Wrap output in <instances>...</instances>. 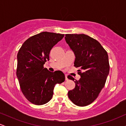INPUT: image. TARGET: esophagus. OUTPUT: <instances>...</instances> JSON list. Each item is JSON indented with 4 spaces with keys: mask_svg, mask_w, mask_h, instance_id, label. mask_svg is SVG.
<instances>
[{
    "mask_svg": "<svg viewBox=\"0 0 126 126\" xmlns=\"http://www.w3.org/2000/svg\"><path fill=\"white\" fill-rule=\"evenodd\" d=\"M65 79H66V80H68V78H67V75H65Z\"/></svg>",
    "mask_w": 126,
    "mask_h": 126,
    "instance_id": "obj_1",
    "label": "esophagus"
}]
</instances>
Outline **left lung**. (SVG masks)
<instances>
[{
    "mask_svg": "<svg viewBox=\"0 0 126 126\" xmlns=\"http://www.w3.org/2000/svg\"><path fill=\"white\" fill-rule=\"evenodd\" d=\"M65 35L66 42L75 54V67L81 69L78 70L80 78L75 80V87L68 92V96L75 105L86 106L97 98L104 87L110 71L107 52L99 42L87 35ZM67 78L75 80L70 75Z\"/></svg>",
    "mask_w": 126,
    "mask_h": 126,
    "instance_id": "left-lung-1",
    "label": "left lung"
}]
</instances>
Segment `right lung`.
Returning a JSON list of instances; mask_svg holds the SVG:
<instances>
[{
    "label": "right lung",
    "mask_w": 126,
    "mask_h": 126,
    "mask_svg": "<svg viewBox=\"0 0 126 126\" xmlns=\"http://www.w3.org/2000/svg\"><path fill=\"white\" fill-rule=\"evenodd\" d=\"M64 35L42 32L27 39L19 50L16 76L22 92L34 104L47 103L53 97L56 84L64 81L62 71L51 72L44 67L50 50Z\"/></svg>",
    "instance_id": "right-lung-1"
}]
</instances>
